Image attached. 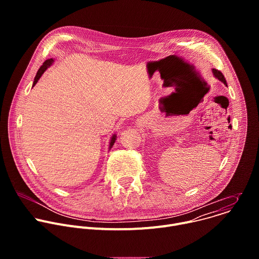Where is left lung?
<instances>
[{"label": "left lung", "mask_w": 259, "mask_h": 259, "mask_svg": "<svg viewBox=\"0 0 259 259\" xmlns=\"http://www.w3.org/2000/svg\"><path fill=\"white\" fill-rule=\"evenodd\" d=\"M213 75H214V76H215V78H217L219 81L223 82L226 86H228L227 81H226V79H225V76L223 75V73H221V71H220V70H217V69L213 68Z\"/></svg>", "instance_id": "8db88e82"}]
</instances>
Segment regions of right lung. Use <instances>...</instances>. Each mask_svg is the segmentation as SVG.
I'll return each mask as SVG.
<instances>
[{
    "instance_id": "add662e5",
    "label": "right lung",
    "mask_w": 259,
    "mask_h": 259,
    "mask_svg": "<svg viewBox=\"0 0 259 259\" xmlns=\"http://www.w3.org/2000/svg\"><path fill=\"white\" fill-rule=\"evenodd\" d=\"M53 63V59L52 58H50V59H47L44 63H43V65L39 68V70H38V72H36V75H35V77H34V81H33V84H32V87L38 83V81H39V79L42 77V75L44 73V71L51 65ZM116 138H117V136L116 135H113L112 136V139H110V142H109V149H112V146L114 145V143H115V141H116Z\"/></svg>"
}]
</instances>
